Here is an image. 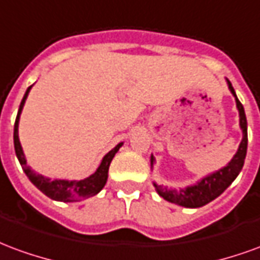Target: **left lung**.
<instances>
[{"label":"left lung","mask_w":260,"mask_h":260,"mask_svg":"<svg viewBox=\"0 0 260 260\" xmlns=\"http://www.w3.org/2000/svg\"><path fill=\"white\" fill-rule=\"evenodd\" d=\"M229 83L230 91L233 93V96L235 97V103H237V108H238V113H240V126L242 129V141H241L238 150L234 154V157L231 158L225 167L220 169L216 173L203 177L201 181H198L195 185L186 186L185 189H169L167 186L157 185L156 182H153V185L156 188L157 193L163 199L167 202L175 203V205H180L184 207H201L207 205L209 202L214 201L217 196L223 193L230 185L231 182L237 178V175L240 174V171L242 170L244 161H245L246 156V147H248V128H246V117L245 111H244V106L241 104L238 100V97L235 94L234 87L231 86V82L227 80ZM154 163V157H150V164L153 166Z\"/></svg>","instance_id":"obj_1"}]
</instances>
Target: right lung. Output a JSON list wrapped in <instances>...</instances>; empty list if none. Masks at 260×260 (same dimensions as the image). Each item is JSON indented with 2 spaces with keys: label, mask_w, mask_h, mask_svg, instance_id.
Here are the masks:
<instances>
[{
  "label": "right lung",
  "mask_w": 260,
  "mask_h": 260,
  "mask_svg": "<svg viewBox=\"0 0 260 260\" xmlns=\"http://www.w3.org/2000/svg\"><path fill=\"white\" fill-rule=\"evenodd\" d=\"M31 86L27 87L25 96L20 102L19 110H18V115H16V121H15L14 126V145H15V153H16V157L19 160L22 169L25 171V174L27 175V178L31 181V184L36 186L37 189L44 193L48 198H51L54 201L59 202H76L82 201V199H86V198H90V196L97 195L99 192L102 191L106 182H107L108 178V167H110V163L111 160L115 156V153L118 152L119 147L122 146L124 143L121 142L117 146L114 147L113 150L110 152L103 157L102 163L99 166V169L96 170L94 174H91L90 177H87L85 180L79 181H68V180H50L47 177H44L42 174H37L33 170L27 166L26 163L25 154H23V150H22V146H20L19 142V135H18V126H19V118L20 113H22V108L25 106L26 99H27V94L30 91Z\"/></svg>",
  "instance_id": "right-lung-1"
}]
</instances>
